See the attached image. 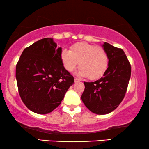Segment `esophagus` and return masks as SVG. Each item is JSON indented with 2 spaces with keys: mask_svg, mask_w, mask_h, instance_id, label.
Instances as JSON below:
<instances>
[{
  "mask_svg": "<svg viewBox=\"0 0 149 149\" xmlns=\"http://www.w3.org/2000/svg\"><path fill=\"white\" fill-rule=\"evenodd\" d=\"M79 81H81V80L78 78H77V77H75L74 78V83H78Z\"/></svg>",
  "mask_w": 149,
  "mask_h": 149,
  "instance_id": "1",
  "label": "esophagus"
}]
</instances>
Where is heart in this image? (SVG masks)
I'll list each match as a JSON object with an SVG mask.
<instances>
[{"mask_svg": "<svg viewBox=\"0 0 149 149\" xmlns=\"http://www.w3.org/2000/svg\"><path fill=\"white\" fill-rule=\"evenodd\" d=\"M60 59L68 72H72L79 62L81 69L79 74L91 80L100 78L109 64V57L104 49L86 42H77L71 46L70 51L63 50Z\"/></svg>", "mask_w": 149, "mask_h": 149, "instance_id": "1", "label": "heart"}]
</instances>
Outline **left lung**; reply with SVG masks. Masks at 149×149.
<instances>
[{"label": "left lung", "mask_w": 149, "mask_h": 149, "mask_svg": "<svg viewBox=\"0 0 149 149\" xmlns=\"http://www.w3.org/2000/svg\"><path fill=\"white\" fill-rule=\"evenodd\" d=\"M109 66L103 77L95 82H84L81 100L87 109L105 115L119 107L125 97L131 76V65L122 49L104 42Z\"/></svg>", "instance_id": "8db88e82"}]
</instances>
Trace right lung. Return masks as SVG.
I'll list each match as a JSON object with an SVG mask.
<instances>
[{"instance_id": "obj_1", "label": "right lung", "mask_w": 149, "mask_h": 149, "mask_svg": "<svg viewBox=\"0 0 149 149\" xmlns=\"http://www.w3.org/2000/svg\"><path fill=\"white\" fill-rule=\"evenodd\" d=\"M62 48L53 38H45L23 51L16 65L15 77L24 104L37 114L49 113L61 104L74 83V77L63 66Z\"/></svg>"}]
</instances>
